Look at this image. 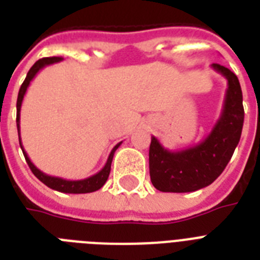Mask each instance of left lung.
Instances as JSON below:
<instances>
[{"label":"left lung","instance_id":"left-lung-1","mask_svg":"<svg viewBox=\"0 0 260 260\" xmlns=\"http://www.w3.org/2000/svg\"><path fill=\"white\" fill-rule=\"evenodd\" d=\"M212 69L228 82L220 117L202 142L185 150L170 151L155 136L150 144V177L165 193H190L209 186L224 171L242 136L244 109L238 77L226 67Z\"/></svg>","mask_w":260,"mask_h":260}]
</instances>
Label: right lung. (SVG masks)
I'll return each mask as SVG.
<instances>
[{
	"label": "right lung",
	"instance_id": "add662e5",
	"mask_svg": "<svg viewBox=\"0 0 260 260\" xmlns=\"http://www.w3.org/2000/svg\"><path fill=\"white\" fill-rule=\"evenodd\" d=\"M63 60V58H58V56H54V58H43L39 59L38 62L35 63L34 66L30 67V70L28 71L26 74L25 81L22 82L21 87H20V91H18L17 97V131H18V140H20V147H21L22 154L25 156V160L28 163V166L32 170V173L35 174V177L38 178L39 181H42L46 186H48L50 189H54L56 191H60V193H70V194H82V193H91V191H95V190L101 189L102 186L105 185V182L108 181V177H109L110 173V165H112V160H113V155L116 152L120 144L122 142H120L118 144L113 147V150L110 151L109 156H108V160H106L105 166L102 167L101 170L98 171L97 174H94L91 177L85 178V179H78V181H70V179H64V178L54 177V175H48V174L43 173L42 170H39L38 167L35 166L34 163L30 162L29 156L26 155L24 147H22L21 143V136H20V112H21V104L22 100H24V95L26 93V89L29 86V83L32 82V79L36 77L39 71L44 69L46 66H50V64H54V63H58Z\"/></svg>",
	"mask_w": 260,
	"mask_h": 260
}]
</instances>
